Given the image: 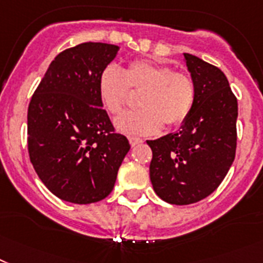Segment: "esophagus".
I'll list each match as a JSON object with an SVG mask.
<instances>
[{"label":"esophagus","mask_w":263,"mask_h":263,"mask_svg":"<svg viewBox=\"0 0 263 263\" xmlns=\"http://www.w3.org/2000/svg\"><path fill=\"white\" fill-rule=\"evenodd\" d=\"M129 143H131L132 147H135V145H138V144H140V143H143V140H142V139L134 138V136H132V138H129Z\"/></svg>","instance_id":"obj_1"}]
</instances>
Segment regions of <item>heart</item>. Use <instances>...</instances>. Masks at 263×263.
Instances as JSON below:
<instances>
[{"instance_id":"heart-1","label":"heart","mask_w":263,"mask_h":263,"mask_svg":"<svg viewBox=\"0 0 263 263\" xmlns=\"http://www.w3.org/2000/svg\"><path fill=\"white\" fill-rule=\"evenodd\" d=\"M131 90L142 93L140 109L127 112L116 119V127L128 135H154L164 123L176 127L189 118L195 103L196 89L193 77L174 72L168 65L134 61L121 70L108 65L99 76V93L111 114L119 115L131 104Z\"/></svg>"}]
</instances>
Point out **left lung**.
Returning a JSON list of instances; mask_svg holds the SVG:
<instances>
[{
	"mask_svg": "<svg viewBox=\"0 0 263 263\" xmlns=\"http://www.w3.org/2000/svg\"><path fill=\"white\" fill-rule=\"evenodd\" d=\"M196 96L179 132L147 140L152 149L149 179L159 198L191 204L218 189L237 149L238 103L219 68L184 53Z\"/></svg>",
	"mask_w": 263,
	"mask_h": 263,
	"instance_id": "left-lung-1",
	"label": "left lung"
}]
</instances>
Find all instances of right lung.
Instances as JSON below:
<instances>
[{
  "label": "right lung",
  "instance_id": "obj_1",
  "mask_svg": "<svg viewBox=\"0 0 263 263\" xmlns=\"http://www.w3.org/2000/svg\"><path fill=\"white\" fill-rule=\"evenodd\" d=\"M118 45L84 43L54 57L28 108V151L57 198L88 204L107 198L131 145L116 134L99 93V76Z\"/></svg>",
  "mask_w": 263,
  "mask_h": 263
}]
</instances>
